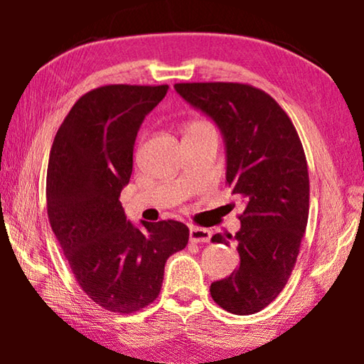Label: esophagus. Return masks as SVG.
Returning <instances> with one entry per match:
<instances>
[{
    "instance_id": "esophagus-1",
    "label": "esophagus",
    "mask_w": 364,
    "mask_h": 364,
    "mask_svg": "<svg viewBox=\"0 0 364 364\" xmlns=\"http://www.w3.org/2000/svg\"><path fill=\"white\" fill-rule=\"evenodd\" d=\"M212 237V232L205 230V228H199V226H193L189 230V241L194 244H200V242H208Z\"/></svg>"
}]
</instances>
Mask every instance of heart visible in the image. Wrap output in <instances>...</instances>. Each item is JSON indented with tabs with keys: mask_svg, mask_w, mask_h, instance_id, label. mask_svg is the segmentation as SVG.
I'll list each match as a JSON object with an SVG mask.
<instances>
[{
	"mask_svg": "<svg viewBox=\"0 0 364 364\" xmlns=\"http://www.w3.org/2000/svg\"><path fill=\"white\" fill-rule=\"evenodd\" d=\"M207 125L208 123H205V122H194L188 127V130H194V128H200V127H207Z\"/></svg>",
	"mask_w": 364,
	"mask_h": 364,
	"instance_id": "1",
	"label": "heart"
}]
</instances>
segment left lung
<instances>
[{"label": "left lung", "instance_id": "left-lung-1", "mask_svg": "<svg viewBox=\"0 0 364 364\" xmlns=\"http://www.w3.org/2000/svg\"><path fill=\"white\" fill-rule=\"evenodd\" d=\"M191 106L217 122L226 143V184L245 204L236 236L215 234L241 258L236 273L212 282L215 304L234 315L268 306L297 262L310 210L304 146L291 117L263 90L247 83H176Z\"/></svg>", "mask_w": 364, "mask_h": 364}]
</instances>
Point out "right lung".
Here are the masks:
<instances>
[{
	"instance_id": "obj_1",
	"label": "right lung",
	"mask_w": 364,
	"mask_h": 364,
	"mask_svg": "<svg viewBox=\"0 0 364 364\" xmlns=\"http://www.w3.org/2000/svg\"><path fill=\"white\" fill-rule=\"evenodd\" d=\"M168 85H104L73 104L54 136L46 175L51 230L83 292L119 315L159 297L167 258L188 245L181 221L134 228L120 204L144 117Z\"/></svg>"
}]
</instances>
